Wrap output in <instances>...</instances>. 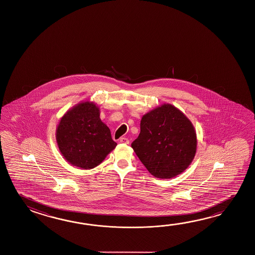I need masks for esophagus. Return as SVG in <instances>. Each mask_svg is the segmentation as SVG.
Instances as JSON below:
<instances>
[{
	"instance_id": "34e87169",
	"label": "esophagus",
	"mask_w": 255,
	"mask_h": 255,
	"mask_svg": "<svg viewBox=\"0 0 255 255\" xmlns=\"http://www.w3.org/2000/svg\"><path fill=\"white\" fill-rule=\"evenodd\" d=\"M120 143H123V144H128L129 143V139L128 137L123 136V137H120Z\"/></svg>"
}]
</instances>
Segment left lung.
<instances>
[{
	"label": "left lung",
	"instance_id": "left-lung-1",
	"mask_svg": "<svg viewBox=\"0 0 255 255\" xmlns=\"http://www.w3.org/2000/svg\"><path fill=\"white\" fill-rule=\"evenodd\" d=\"M131 146L149 173L171 179L182 173L195 157L196 131L179 109L164 104L142 117L140 133Z\"/></svg>",
	"mask_w": 255,
	"mask_h": 255
}]
</instances>
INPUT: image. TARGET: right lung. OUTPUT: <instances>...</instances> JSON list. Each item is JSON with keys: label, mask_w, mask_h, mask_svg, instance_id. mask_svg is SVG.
Instances as JSON below:
<instances>
[{"label": "right lung", "mask_w": 255, "mask_h": 255, "mask_svg": "<svg viewBox=\"0 0 255 255\" xmlns=\"http://www.w3.org/2000/svg\"><path fill=\"white\" fill-rule=\"evenodd\" d=\"M99 116L96 104L87 101L77 104L60 120L57 145L63 157L73 166L96 168L117 146L109 127Z\"/></svg>", "instance_id": "obj_1"}]
</instances>
